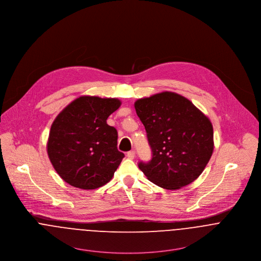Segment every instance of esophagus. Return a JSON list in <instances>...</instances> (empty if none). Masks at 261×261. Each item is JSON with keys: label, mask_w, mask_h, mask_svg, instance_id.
Masks as SVG:
<instances>
[{"label": "esophagus", "mask_w": 261, "mask_h": 261, "mask_svg": "<svg viewBox=\"0 0 261 261\" xmlns=\"http://www.w3.org/2000/svg\"><path fill=\"white\" fill-rule=\"evenodd\" d=\"M127 158L130 160H133L135 158V152L134 151H130L127 153Z\"/></svg>", "instance_id": "esophagus-1"}]
</instances>
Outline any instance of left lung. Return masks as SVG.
<instances>
[{
    "label": "left lung",
    "instance_id": "left-lung-1",
    "mask_svg": "<svg viewBox=\"0 0 261 261\" xmlns=\"http://www.w3.org/2000/svg\"><path fill=\"white\" fill-rule=\"evenodd\" d=\"M134 106L152 149V160L140 162L139 169L165 189H179L193 182L214 150L210 119L175 92L140 98Z\"/></svg>",
    "mask_w": 261,
    "mask_h": 261
}]
</instances>
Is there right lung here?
Wrapping results in <instances>:
<instances>
[{
	"instance_id": "right-lung-1",
	"label": "right lung",
	"mask_w": 261,
	"mask_h": 261,
	"mask_svg": "<svg viewBox=\"0 0 261 261\" xmlns=\"http://www.w3.org/2000/svg\"><path fill=\"white\" fill-rule=\"evenodd\" d=\"M117 98L80 96L51 125L47 153L63 180L81 189L108 184L124 153L117 149V131L107 123L117 110Z\"/></svg>"
}]
</instances>
